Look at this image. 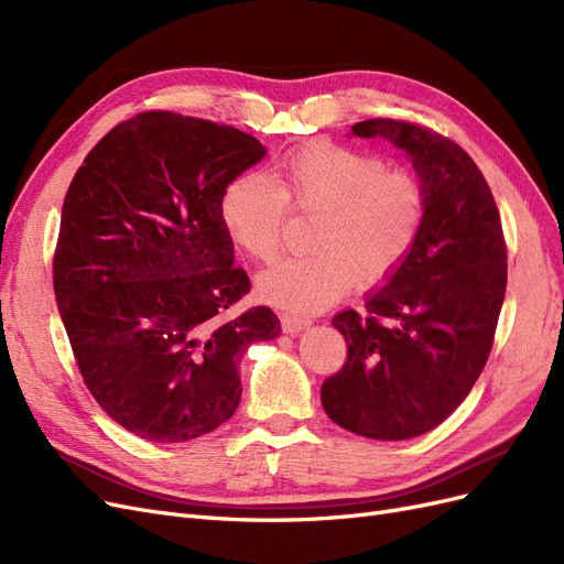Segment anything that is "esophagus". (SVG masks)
<instances>
[{"label":"esophagus","mask_w":564,"mask_h":564,"mask_svg":"<svg viewBox=\"0 0 564 564\" xmlns=\"http://www.w3.org/2000/svg\"><path fill=\"white\" fill-rule=\"evenodd\" d=\"M280 322H282V332L284 334H301L305 327H308V319H301V317H294V315H282L280 317Z\"/></svg>","instance_id":"obj_1"}]
</instances>
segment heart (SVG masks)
<instances>
[{"label": "heart", "instance_id": "1", "mask_svg": "<svg viewBox=\"0 0 564 564\" xmlns=\"http://www.w3.org/2000/svg\"><path fill=\"white\" fill-rule=\"evenodd\" d=\"M289 207L322 214L315 253L284 259L259 278L263 301L294 315H313L344 299L355 280H390L414 251L425 220L421 181L388 169L371 152L338 143L303 145L280 162V185L261 172L230 178L218 218L230 240L259 261L282 247Z\"/></svg>", "mask_w": 564, "mask_h": 564}]
</instances>
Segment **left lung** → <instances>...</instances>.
I'll list each match as a JSON object with an SVG mask.
<instances>
[{"instance_id":"obj_1","label":"left lung","mask_w":564,"mask_h":564,"mask_svg":"<svg viewBox=\"0 0 564 564\" xmlns=\"http://www.w3.org/2000/svg\"><path fill=\"white\" fill-rule=\"evenodd\" d=\"M360 139L402 148L425 193L414 251L365 311L338 313L348 360L322 383L327 416L355 435L406 440L466 400L491 352L506 296V240L480 169L452 139L400 119H365Z\"/></svg>"}]
</instances>
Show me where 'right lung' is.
Returning a JSON list of instances; mask_svg holds the SVG:
<instances>
[{"instance_id":"obj_1","label":"right lung","mask_w":564,"mask_h":564,"mask_svg":"<svg viewBox=\"0 0 564 564\" xmlns=\"http://www.w3.org/2000/svg\"><path fill=\"white\" fill-rule=\"evenodd\" d=\"M253 135L166 110L117 124L67 187L54 253L58 313L104 412L150 442H187L242 398L237 362L280 334L249 294L218 218L230 178L263 160Z\"/></svg>"}]
</instances>
